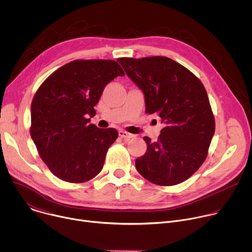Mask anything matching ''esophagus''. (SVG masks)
I'll use <instances>...</instances> for the list:
<instances>
[{
	"instance_id": "34e87169",
	"label": "esophagus",
	"mask_w": 252,
	"mask_h": 252,
	"mask_svg": "<svg viewBox=\"0 0 252 252\" xmlns=\"http://www.w3.org/2000/svg\"><path fill=\"white\" fill-rule=\"evenodd\" d=\"M119 135L122 137V138H126V139H129L131 138L133 135L131 133H128L127 131L126 130H119Z\"/></svg>"
}]
</instances>
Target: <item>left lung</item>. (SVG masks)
<instances>
[{"instance_id": "left-lung-1", "label": "left lung", "mask_w": 252, "mask_h": 252, "mask_svg": "<svg viewBox=\"0 0 252 252\" xmlns=\"http://www.w3.org/2000/svg\"><path fill=\"white\" fill-rule=\"evenodd\" d=\"M127 77L145 94L146 113L157 114L164 127L157 141L135 159L151 183L169 187L189 178L203 163L215 130L207 93L190 70L166 57L120 58Z\"/></svg>"}]
</instances>
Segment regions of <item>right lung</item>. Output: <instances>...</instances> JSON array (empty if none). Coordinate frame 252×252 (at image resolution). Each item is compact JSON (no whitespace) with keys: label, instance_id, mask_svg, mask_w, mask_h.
<instances>
[{"label":"right lung","instance_id":"obj_1","mask_svg":"<svg viewBox=\"0 0 252 252\" xmlns=\"http://www.w3.org/2000/svg\"><path fill=\"white\" fill-rule=\"evenodd\" d=\"M125 76L113 60H76L47 78L31 105V136L49 169L63 182L82 184L102 169L118 138L115 128L90 124L105 86Z\"/></svg>","mask_w":252,"mask_h":252}]
</instances>
